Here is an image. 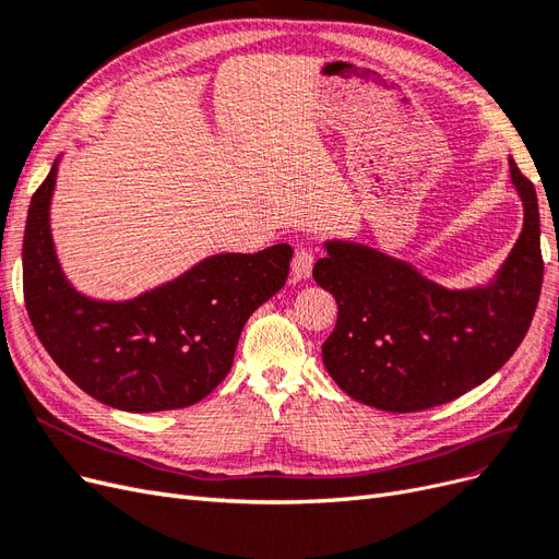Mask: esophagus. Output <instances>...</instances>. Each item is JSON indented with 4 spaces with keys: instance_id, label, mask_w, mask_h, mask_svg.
Segmentation results:
<instances>
[{
    "instance_id": "obj_1",
    "label": "esophagus",
    "mask_w": 559,
    "mask_h": 559,
    "mask_svg": "<svg viewBox=\"0 0 559 559\" xmlns=\"http://www.w3.org/2000/svg\"><path fill=\"white\" fill-rule=\"evenodd\" d=\"M311 272H313V255L309 253V250L299 248L295 258H293V262H290V276H293L295 283H299V281L309 278Z\"/></svg>"
}]
</instances>
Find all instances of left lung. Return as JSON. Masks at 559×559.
Here are the masks:
<instances>
[{
	"instance_id": "1",
	"label": "left lung",
	"mask_w": 559,
	"mask_h": 559,
	"mask_svg": "<svg viewBox=\"0 0 559 559\" xmlns=\"http://www.w3.org/2000/svg\"><path fill=\"white\" fill-rule=\"evenodd\" d=\"M509 167L525 221L509 258L478 287L450 290L367 243H322L328 258L313 278L338 306L322 362L348 397L390 413L453 402L522 344L544 283L542 225L532 181L513 157Z\"/></svg>"
}]
</instances>
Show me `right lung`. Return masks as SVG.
I'll list each match as a JSON object with an SVG mask.
<instances>
[{
	"mask_svg": "<svg viewBox=\"0 0 559 559\" xmlns=\"http://www.w3.org/2000/svg\"><path fill=\"white\" fill-rule=\"evenodd\" d=\"M60 159L32 197L23 239L34 332L71 381L106 406L155 413L204 400L231 369L246 320L285 285L293 248L215 253L132 299L87 297L67 278L52 241Z\"/></svg>",
	"mask_w": 559,
	"mask_h": 559,
	"instance_id": "add662e5",
	"label": "right lung"
}]
</instances>
